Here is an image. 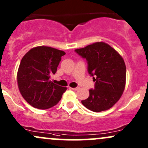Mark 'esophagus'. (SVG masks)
<instances>
[{
  "label": "esophagus",
  "mask_w": 148,
  "mask_h": 148,
  "mask_svg": "<svg viewBox=\"0 0 148 148\" xmlns=\"http://www.w3.org/2000/svg\"><path fill=\"white\" fill-rule=\"evenodd\" d=\"M69 88L71 89V90H78L79 89V87H77V88Z\"/></svg>",
  "instance_id": "1"
}]
</instances>
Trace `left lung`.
Wrapping results in <instances>:
<instances>
[{
	"label": "left lung",
	"instance_id": "left-lung-1",
	"mask_svg": "<svg viewBox=\"0 0 148 148\" xmlns=\"http://www.w3.org/2000/svg\"><path fill=\"white\" fill-rule=\"evenodd\" d=\"M88 62V71L95 82V89L82 103L100 112L110 109L122 95L126 86V64L120 54L105 42H96L75 50Z\"/></svg>",
	"mask_w": 148,
	"mask_h": 148
}]
</instances>
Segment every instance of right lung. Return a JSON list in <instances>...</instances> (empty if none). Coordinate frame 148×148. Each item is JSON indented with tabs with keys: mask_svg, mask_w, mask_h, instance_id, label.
Here are the masks:
<instances>
[{
	"mask_svg": "<svg viewBox=\"0 0 148 148\" xmlns=\"http://www.w3.org/2000/svg\"><path fill=\"white\" fill-rule=\"evenodd\" d=\"M64 55L62 50L42 45L32 48L22 58L17 71V84L21 95L34 108H52L66 91V87L50 81Z\"/></svg>",
	"mask_w": 148,
	"mask_h": 148,
	"instance_id": "obj_1",
	"label": "right lung"
}]
</instances>
